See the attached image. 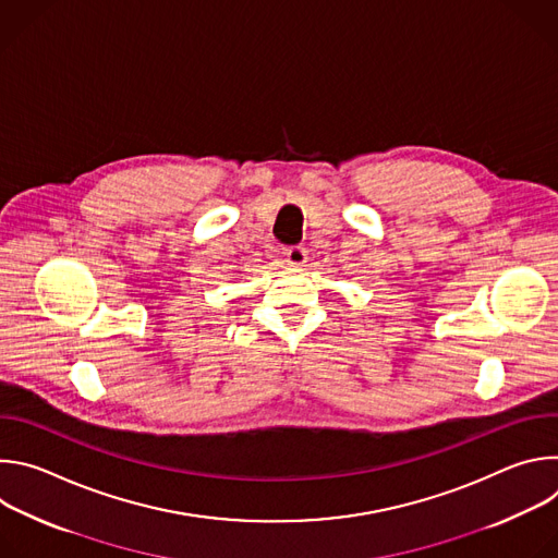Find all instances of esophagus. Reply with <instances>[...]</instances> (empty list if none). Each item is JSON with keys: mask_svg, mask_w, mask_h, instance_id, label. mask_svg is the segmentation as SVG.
<instances>
[{"mask_svg": "<svg viewBox=\"0 0 558 558\" xmlns=\"http://www.w3.org/2000/svg\"><path fill=\"white\" fill-rule=\"evenodd\" d=\"M282 256H284V263L289 267H302L306 263V250L302 245L282 247Z\"/></svg>", "mask_w": 558, "mask_h": 558, "instance_id": "1", "label": "esophagus"}]
</instances>
